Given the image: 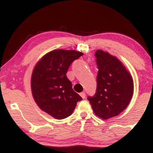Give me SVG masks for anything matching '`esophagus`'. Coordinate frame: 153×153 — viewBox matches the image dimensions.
Segmentation results:
<instances>
[{"label":"esophagus","mask_w":153,"mask_h":153,"mask_svg":"<svg viewBox=\"0 0 153 153\" xmlns=\"http://www.w3.org/2000/svg\"><path fill=\"white\" fill-rule=\"evenodd\" d=\"M80 96H81L82 99H85V93H84V92L80 93Z\"/></svg>","instance_id":"34e87169"}]
</instances>
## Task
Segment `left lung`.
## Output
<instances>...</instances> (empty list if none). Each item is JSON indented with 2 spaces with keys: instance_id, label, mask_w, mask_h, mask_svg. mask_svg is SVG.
Wrapping results in <instances>:
<instances>
[{
  "instance_id": "obj_1",
  "label": "left lung",
  "mask_w": 153,
  "mask_h": 153,
  "mask_svg": "<svg viewBox=\"0 0 153 153\" xmlns=\"http://www.w3.org/2000/svg\"><path fill=\"white\" fill-rule=\"evenodd\" d=\"M99 73L97 88L88 100L96 116L103 119L116 117L127 108L134 93L132 77L115 56L101 50L96 52Z\"/></svg>"
}]
</instances>
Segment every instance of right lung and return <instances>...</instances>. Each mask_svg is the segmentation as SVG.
I'll return each instance as SVG.
<instances>
[{"mask_svg":"<svg viewBox=\"0 0 153 153\" xmlns=\"http://www.w3.org/2000/svg\"><path fill=\"white\" fill-rule=\"evenodd\" d=\"M83 53L75 50H54L35 65L31 78L33 98L41 110L56 119L73 114L82 98L72 88L66 73L73 60Z\"/></svg>","mask_w":153,"mask_h":153,"instance_id":"obj_1","label":"right lung"}]
</instances>
